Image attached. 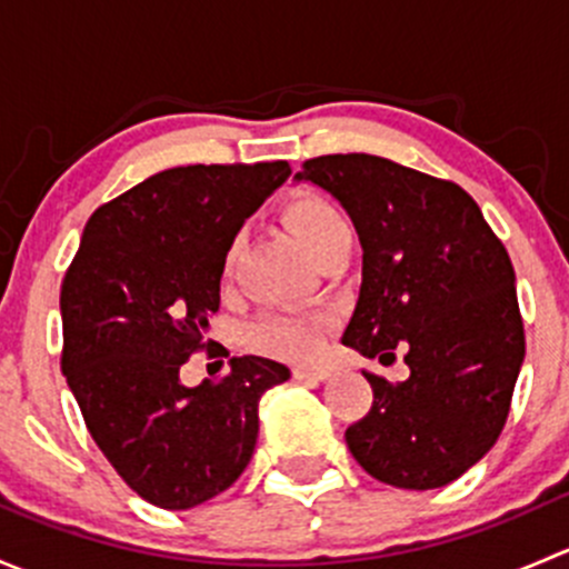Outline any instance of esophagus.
Masks as SVG:
<instances>
[{"mask_svg":"<svg viewBox=\"0 0 569 569\" xmlns=\"http://www.w3.org/2000/svg\"><path fill=\"white\" fill-rule=\"evenodd\" d=\"M291 375H295V380L325 382L327 377H330V369H325V366H295V369H291Z\"/></svg>","mask_w":569,"mask_h":569,"instance_id":"1","label":"esophagus"}]
</instances>
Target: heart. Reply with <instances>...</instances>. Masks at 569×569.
<instances>
[{"label": "heart", "instance_id": "b5f03b06", "mask_svg": "<svg viewBox=\"0 0 569 569\" xmlns=\"http://www.w3.org/2000/svg\"><path fill=\"white\" fill-rule=\"evenodd\" d=\"M286 222L300 239L302 248L313 256V261L349 233L347 217L321 194H302L286 209ZM327 330V317L321 313H286L272 311L256 319L248 330V343L263 355L280 360H308L319 352L321 336Z\"/></svg>", "mask_w": 569, "mask_h": 569}]
</instances>
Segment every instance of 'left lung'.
Wrapping results in <instances>:
<instances>
[{
  "mask_svg": "<svg viewBox=\"0 0 569 569\" xmlns=\"http://www.w3.org/2000/svg\"><path fill=\"white\" fill-rule=\"evenodd\" d=\"M297 181L330 192L352 217L363 283L341 341L410 377L366 375L371 410L347 429L366 473L401 490L460 479L501 435L526 355L515 269L476 200L371 153L302 162Z\"/></svg>",
  "mask_w": 569,
  "mask_h": 569,
  "instance_id": "8db88e82",
  "label": "left lung"
}]
</instances>
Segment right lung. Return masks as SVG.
Masks as SVG:
<instances>
[{
  "label": "right lung",
  "mask_w": 569,
  "mask_h": 569,
  "mask_svg": "<svg viewBox=\"0 0 569 569\" xmlns=\"http://www.w3.org/2000/svg\"><path fill=\"white\" fill-rule=\"evenodd\" d=\"M289 162L187 164L146 178L88 220L60 291L62 375L96 446L148 503L192 509L248 468L258 401L291 377L269 358L187 388L209 349L226 256Z\"/></svg>",
  "instance_id": "1"
}]
</instances>
